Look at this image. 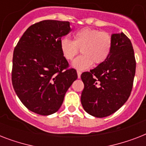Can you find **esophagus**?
<instances>
[{
  "label": "esophagus",
  "mask_w": 146,
  "mask_h": 146,
  "mask_svg": "<svg viewBox=\"0 0 146 146\" xmlns=\"http://www.w3.org/2000/svg\"><path fill=\"white\" fill-rule=\"evenodd\" d=\"M81 71H80V70H77V76H78V78H79V79H80V77H81Z\"/></svg>",
  "instance_id": "obj_1"
}]
</instances>
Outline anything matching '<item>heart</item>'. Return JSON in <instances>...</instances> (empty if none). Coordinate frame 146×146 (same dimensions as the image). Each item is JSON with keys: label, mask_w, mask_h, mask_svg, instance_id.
<instances>
[{"label": "heart", "mask_w": 146, "mask_h": 146, "mask_svg": "<svg viewBox=\"0 0 146 146\" xmlns=\"http://www.w3.org/2000/svg\"><path fill=\"white\" fill-rule=\"evenodd\" d=\"M112 45L111 36L106 32L85 28L74 34L73 41L62 38L60 48L62 55L67 60H71L80 50L82 55L72 63L73 68L85 70L95 64L104 62L110 54Z\"/></svg>", "instance_id": "heart-1"}]
</instances>
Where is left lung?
I'll return each mask as SVG.
<instances>
[{
    "mask_svg": "<svg viewBox=\"0 0 146 146\" xmlns=\"http://www.w3.org/2000/svg\"><path fill=\"white\" fill-rule=\"evenodd\" d=\"M110 54L90 72L81 75L82 108L96 117H105L120 109L131 93L136 60L130 40L123 33L111 35Z\"/></svg>",
    "mask_w": 146,
    "mask_h": 146,
    "instance_id": "left-lung-1",
    "label": "left lung"
}]
</instances>
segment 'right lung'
<instances>
[{
  "instance_id": "1",
  "label": "right lung",
  "mask_w": 146,
  "mask_h": 146,
  "mask_svg": "<svg viewBox=\"0 0 146 146\" xmlns=\"http://www.w3.org/2000/svg\"><path fill=\"white\" fill-rule=\"evenodd\" d=\"M70 32L69 22L43 20L29 26L13 57L12 83L17 96L29 110L48 116L61 107L66 91L77 79L60 48Z\"/></svg>"
}]
</instances>
